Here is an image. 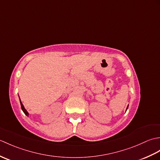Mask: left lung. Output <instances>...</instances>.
I'll return each mask as SVG.
<instances>
[{
	"label": "left lung",
	"instance_id": "1",
	"mask_svg": "<svg viewBox=\"0 0 160 160\" xmlns=\"http://www.w3.org/2000/svg\"><path fill=\"white\" fill-rule=\"evenodd\" d=\"M128 107H127V110L128 109ZM127 110H126V111H127Z\"/></svg>",
	"mask_w": 160,
	"mask_h": 160
}]
</instances>
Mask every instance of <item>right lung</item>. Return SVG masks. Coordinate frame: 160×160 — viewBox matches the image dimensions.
Returning <instances> with one entry per match:
<instances>
[{
  "mask_svg": "<svg viewBox=\"0 0 160 160\" xmlns=\"http://www.w3.org/2000/svg\"><path fill=\"white\" fill-rule=\"evenodd\" d=\"M20 106H21V108H22V111L24 112V113H25L27 116H29V113H28V112L27 111V110L25 109V107H24V106L22 105V102H21V101H20Z\"/></svg>",
  "mask_w": 160,
  "mask_h": 160,
  "instance_id": "1",
  "label": "right lung"
}]
</instances>
